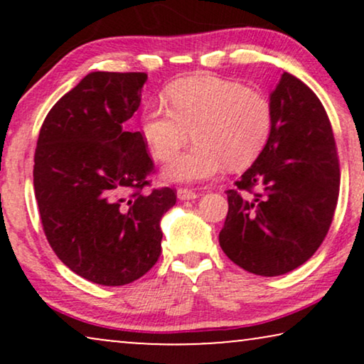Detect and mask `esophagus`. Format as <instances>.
Here are the masks:
<instances>
[{"label":"esophagus","mask_w":364,"mask_h":364,"mask_svg":"<svg viewBox=\"0 0 364 364\" xmlns=\"http://www.w3.org/2000/svg\"><path fill=\"white\" fill-rule=\"evenodd\" d=\"M177 197L178 200H193V198H197V192L191 191V188H178Z\"/></svg>","instance_id":"obj_1"}]
</instances>
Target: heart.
I'll use <instances>...</instances> for the list:
<instances>
[{"label": "heart", "instance_id": "heart-1", "mask_svg": "<svg viewBox=\"0 0 364 364\" xmlns=\"http://www.w3.org/2000/svg\"><path fill=\"white\" fill-rule=\"evenodd\" d=\"M172 107L152 102L141 116V134L159 161H168L191 137L196 144L173 157L162 176L171 182H200L215 177L225 164L245 168L257 161L272 134L273 112L255 89L213 76L173 82Z\"/></svg>", "mask_w": 364, "mask_h": 364}]
</instances>
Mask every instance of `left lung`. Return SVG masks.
Instances as JSON below:
<instances>
[{
	"instance_id": "left-lung-1",
	"label": "left lung",
	"mask_w": 364,
	"mask_h": 364,
	"mask_svg": "<svg viewBox=\"0 0 364 364\" xmlns=\"http://www.w3.org/2000/svg\"><path fill=\"white\" fill-rule=\"evenodd\" d=\"M270 106V139L237 188L227 191L228 213L218 235L233 263L262 277L295 270L318 250L340 192L335 137L316 94L283 73ZM253 188L259 192L252 198Z\"/></svg>"
}]
</instances>
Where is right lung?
<instances>
[{
  "mask_svg": "<svg viewBox=\"0 0 364 364\" xmlns=\"http://www.w3.org/2000/svg\"><path fill=\"white\" fill-rule=\"evenodd\" d=\"M146 81V73H89L49 111L34 154L49 245L74 273L104 287L127 285L156 265L161 220L177 200L168 187L141 193L154 164L129 121Z\"/></svg>",
  "mask_w": 364,
  "mask_h": 364,
  "instance_id": "obj_1",
  "label": "right lung"
}]
</instances>
